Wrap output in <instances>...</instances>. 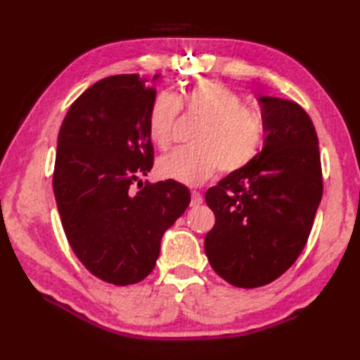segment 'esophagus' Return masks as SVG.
Wrapping results in <instances>:
<instances>
[{
  "label": "esophagus",
  "instance_id": "1",
  "mask_svg": "<svg viewBox=\"0 0 360 360\" xmlns=\"http://www.w3.org/2000/svg\"><path fill=\"white\" fill-rule=\"evenodd\" d=\"M202 202V195L200 192H196V190H192V202H190V205L192 207H196V205H200Z\"/></svg>",
  "mask_w": 360,
  "mask_h": 360
}]
</instances>
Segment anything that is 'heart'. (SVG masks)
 Segmentation results:
<instances>
[{
    "instance_id": "b5f03b06",
    "label": "heart",
    "mask_w": 360,
    "mask_h": 360,
    "mask_svg": "<svg viewBox=\"0 0 360 360\" xmlns=\"http://www.w3.org/2000/svg\"><path fill=\"white\" fill-rule=\"evenodd\" d=\"M201 119L192 139L193 148H181L159 159L160 178L186 186H201L218 170L236 173L262 151L264 122L259 112L243 105L241 96L218 80H198L178 96L158 94L148 108L150 141L159 150L173 143L179 111Z\"/></svg>"
}]
</instances>
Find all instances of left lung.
Instances as JSON below:
<instances>
[{
	"label": "left lung",
	"instance_id": "left-lung-1",
	"mask_svg": "<svg viewBox=\"0 0 360 360\" xmlns=\"http://www.w3.org/2000/svg\"><path fill=\"white\" fill-rule=\"evenodd\" d=\"M264 148L244 170L205 192L215 226L204 249L221 278L258 288L278 278L307 244L322 200L319 139L297 102L259 97Z\"/></svg>",
	"mask_w": 360,
	"mask_h": 360
}]
</instances>
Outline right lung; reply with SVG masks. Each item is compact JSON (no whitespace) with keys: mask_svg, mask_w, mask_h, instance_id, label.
I'll return each mask as SVG.
<instances>
[{"mask_svg":"<svg viewBox=\"0 0 360 360\" xmlns=\"http://www.w3.org/2000/svg\"><path fill=\"white\" fill-rule=\"evenodd\" d=\"M139 74L98 80L75 98L57 137L52 187L68 243L91 274L116 286L155 269L160 238L190 204L188 188L172 179L131 190L155 160L147 116L156 91Z\"/></svg>","mask_w":360,"mask_h":360,"instance_id":"add662e5","label":"right lung"}]
</instances>
